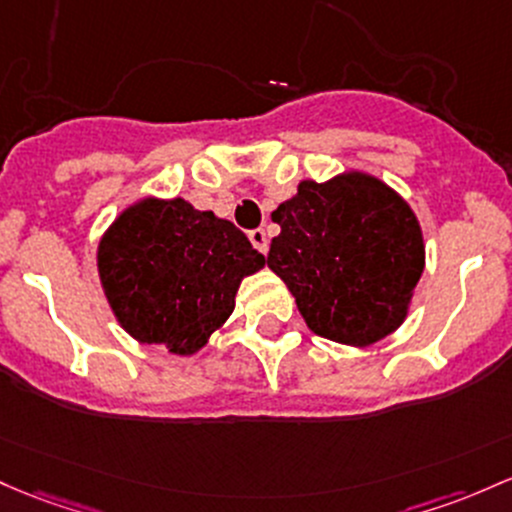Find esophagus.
I'll return each instance as SVG.
<instances>
[{
  "mask_svg": "<svg viewBox=\"0 0 512 512\" xmlns=\"http://www.w3.org/2000/svg\"><path fill=\"white\" fill-rule=\"evenodd\" d=\"M250 243L255 245V250H260L262 255H267L269 250V240H267V233L262 228H255L250 230Z\"/></svg>",
  "mask_w": 512,
  "mask_h": 512,
  "instance_id": "obj_1",
  "label": "esophagus"
}]
</instances>
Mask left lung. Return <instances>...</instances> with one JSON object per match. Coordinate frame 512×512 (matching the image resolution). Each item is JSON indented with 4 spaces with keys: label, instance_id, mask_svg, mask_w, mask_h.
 <instances>
[{
    "label": "left lung",
    "instance_id": "obj_1",
    "mask_svg": "<svg viewBox=\"0 0 512 512\" xmlns=\"http://www.w3.org/2000/svg\"><path fill=\"white\" fill-rule=\"evenodd\" d=\"M282 228L267 265L294 294L320 338L367 347L408 316L425 267L423 230L411 206L381 179L345 172L272 211Z\"/></svg>",
    "mask_w": 512,
    "mask_h": 512
}]
</instances>
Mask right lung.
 <instances>
[{
    "label": "right lung",
    "instance_id": "1",
    "mask_svg": "<svg viewBox=\"0 0 512 512\" xmlns=\"http://www.w3.org/2000/svg\"><path fill=\"white\" fill-rule=\"evenodd\" d=\"M99 279L121 328L172 355H194L226 323L243 277L265 257L243 230L184 199H140L111 223Z\"/></svg>",
    "mask_w": 512,
    "mask_h": 512
}]
</instances>
